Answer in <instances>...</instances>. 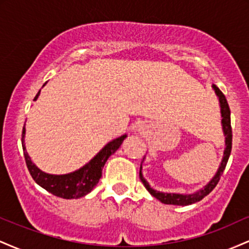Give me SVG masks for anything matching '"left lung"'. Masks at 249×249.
Here are the masks:
<instances>
[{"instance_id":"1","label":"left lung","mask_w":249,"mask_h":249,"mask_svg":"<svg viewBox=\"0 0 249 249\" xmlns=\"http://www.w3.org/2000/svg\"><path fill=\"white\" fill-rule=\"evenodd\" d=\"M213 89L215 90V93L219 97L220 102V107H221V117H222V128H224V133L226 136V148L224 152V159H222L221 165H220L218 172H216L214 178L211 180L210 182L205 186L202 190L198 191V192L193 194H176V193H162L158 192V191H154L153 188L150 187L148 182L142 178V174L141 171H139V178H141L142 182L144 184V186L148 192L151 193V196H153L154 198L158 199L159 201L162 202V204L166 205H181V206H186V205L194 204V202H198L201 199H204L205 196H208L213 191V188L216 186V184L219 182L220 178H221L222 173H224L226 165H227L228 158H230L231 151H232V126H231V110L230 105H228L227 99L224 93L221 92V90L216 87V85H213ZM142 170V167H141Z\"/></svg>"}]
</instances>
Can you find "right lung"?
I'll use <instances>...</instances> for the list:
<instances>
[{
    "mask_svg": "<svg viewBox=\"0 0 249 249\" xmlns=\"http://www.w3.org/2000/svg\"><path fill=\"white\" fill-rule=\"evenodd\" d=\"M38 95L39 91L35 98H34V101L38 97ZM24 133L25 128L23 126V131H22V147H23L25 164H27L30 176L33 177V179L35 180L39 186L47 190L49 193L53 194V196L63 199H77L90 193L92 188L98 184L99 179L102 177V170L107 158L118 150L123 141L126 138V136L124 134V136L108 142L107 146L103 148L92 160L85 165V166L79 168L76 172L64 174V176H53V174L42 172L30 160V157L28 156L27 150H25L24 146Z\"/></svg>",
    "mask_w": 249,
    "mask_h": 249,
    "instance_id": "right-lung-1",
    "label": "right lung"
}]
</instances>
